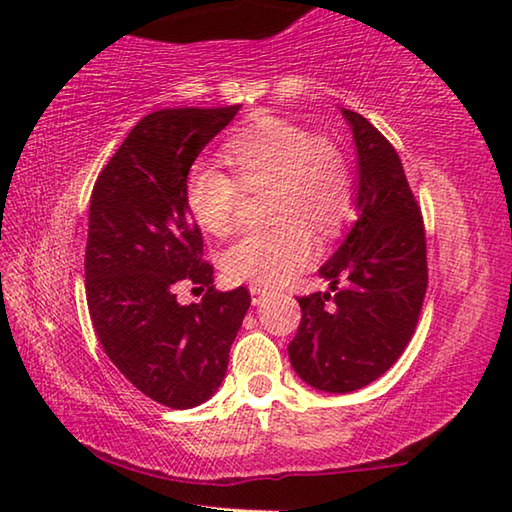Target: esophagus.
Returning <instances> with one entry per match:
<instances>
[{"mask_svg": "<svg viewBox=\"0 0 512 512\" xmlns=\"http://www.w3.org/2000/svg\"><path fill=\"white\" fill-rule=\"evenodd\" d=\"M268 293H271V291L264 289V287H257V284H255V287H250V300H253V305L257 307V305H262Z\"/></svg>", "mask_w": 512, "mask_h": 512, "instance_id": "34e87169", "label": "esophagus"}]
</instances>
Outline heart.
<instances>
[{
	"mask_svg": "<svg viewBox=\"0 0 512 512\" xmlns=\"http://www.w3.org/2000/svg\"><path fill=\"white\" fill-rule=\"evenodd\" d=\"M221 158L228 173L196 164L185 183V207L214 237L235 228L239 187L268 192L275 225L241 235L221 257L235 282L277 284L314 257V239L339 232L354 210V176L339 146L282 117H259L228 137Z\"/></svg>",
	"mask_w": 512,
	"mask_h": 512,
	"instance_id": "1",
	"label": "heart"
}]
</instances>
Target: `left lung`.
<instances>
[{
  "instance_id": "1",
  "label": "left lung",
  "mask_w": 512,
  "mask_h": 512,
  "mask_svg": "<svg viewBox=\"0 0 512 512\" xmlns=\"http://www.w3.org/2000/svg\"><path fill=\"white\" fill-rule=\"evenodd\" d=\"M341 112L357 149V221L318 271L335 296L298 298L289 343L296 375L325 393L359 391L384 375L411 341L427 293L424 225L400 155L366 117Z\"/></svg>"
}]
</instances>
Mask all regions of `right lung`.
<instances>
[{
  "label": "right lung",
  "mask_w": 512,
  "mask_h": 512,
  "mask_svg": "<svg viewBox=\"0 0 512 512\" xmlns=\"http://www.w3.org/2000/svg\"><path fill=\"white\" fill-rule=\"evenodd\" d=\"M241 106L169 108L142 117L99 173L90 198L85 291L92 325L117 370L146 397L192 409L219 391L248 289L214 291L203 237L185 207L194 160ZM189 279L207 288L180 306Z\"/></svg>",
  "instance_id": "1"
}]
</instances>
